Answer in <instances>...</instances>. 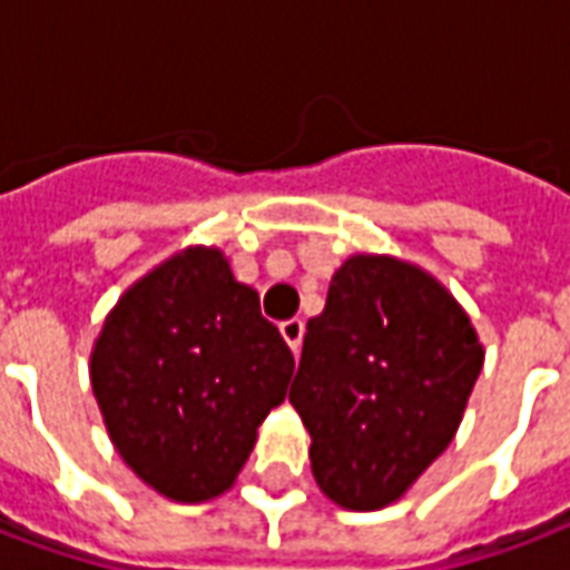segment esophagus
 I'll return each mask as SVG.
<instances>
[{
	"instance_id": "obj_1",
	"label": "esophagus",
	"mask_w": 570,
	"mask_h": 570,
	"mask_svg": "<svg viewBox=\"0 0 570 570\" xmlns=\"http://www.w3.org/2000/svg\"><path fill=\"white\" fill-rule=\"evenodd\" d=\"M281 335L286 338V345L293 347V351H298V347H302V335H305V323L298 321V317H293V321H284L281 323Z\"/></svg>"
}]
</instances>
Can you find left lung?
<instances>
[{
	"instance_id": "8db88e82",
	"label": "left lung",
	"mask_w": 570,
	"mask_h": 570,
	"mask_svg": "<svg viewBox=\"0 0 570 570\" xmlns=\"http://www.w3.org/2000/svg\"><path fill=\"white\" fill-rule=\"evenodd\" d=\"M482 360L433 274L379 253L342 262L289 387L323 494L360 513L400 501L454 440Z\"/></svg>"
}]
</instances>
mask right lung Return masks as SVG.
I'll return each instance as SVG.
<instances>
[{
    "label": "right lung",
    "instance_id": "obj_1",
    "mask_svg": "<svg viewBox=\"0 0 570 570\" xmlns=\"http://www.w3.org/2000/svg\"><path fill=\"white\" fill-rule=\"evenodd\" d=\"M293 366L223 249L186 247L106 314L91 387L121 461L164 498L204 503L235 485Z\"/></svg>",
    "mask_w": 570,
    "mask_h": 570
}]
</instances>
